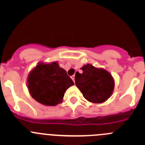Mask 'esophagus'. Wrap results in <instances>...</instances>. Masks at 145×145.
<instances>
[{
    "mask_svg": "<svg viewBox=\"0 0 145 145\" xmlns=\"http://www.w3.org/2000/svg\"><path fill=\"white\" fill-rule=\"evenodd\" d=\"M71 79L73 80V81L75 82V76H74V75L71 76Z\"/></svg>",
    "mask_w": 145,
    "mask_h": 145,
    "instance_id": "esophagus-1",
    "label": "esophagus"
}]
</instances>
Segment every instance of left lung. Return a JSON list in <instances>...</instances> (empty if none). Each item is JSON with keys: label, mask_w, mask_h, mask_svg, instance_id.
<instances>
[{"label": "left lung", "mask_w": 145, "mask_h": 145, "mask_svg": "<svg viewBox=\"0 0 145 145\" xmlns=\"http://www.w3.org/2000/svg\"><path fill=\"white\" fill-rule=\"evenodd\" d=\"M82 74L75 75L76 86L83 97L92 103L100 104L107 100L114 88V80L112 74L105 69L97 68L87 64L82 67Z\"/></svg>", "instance_id": "8db88e82"}]
</instances>
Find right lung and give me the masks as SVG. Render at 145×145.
Segmentation results:
<instances>
[{
    "instance_id": "add662e5",
    "label": "right lung",
    "mask_w": 145,
    "mask_h": 145,
    "mask_svg": "<svg viewBox=\"0 0 145 145\" xmlns=\"http://www.w3.org/2000/svg\"><path fill=\"white\" fill-rule=\"evenodd\" d=\"M74 85L57 62H39L27 77V88L35 100L45 106L61 103L66 90Z\"/></svg>"
}]
</instances>
